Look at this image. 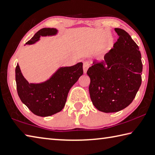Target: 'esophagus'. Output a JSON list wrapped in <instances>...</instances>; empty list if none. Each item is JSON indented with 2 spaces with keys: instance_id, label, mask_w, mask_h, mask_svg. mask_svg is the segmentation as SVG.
I'll list each match as a JSON object with an SVG mask.
<instances>
[{
  "instance_id": "obj_1",
  "label": "esophagus",
  "mask_w": 155,
  "mask_h": 155,
  "mask_svg": "<svg viewBox=\"0 0 155 155\" xmlns=\"http://www.w3.org/2000/svg\"><path fill=\"white\" fill-rule=\"evenodd\" d=\"M90 66V63L87 62V61H86V62H84L83 63V69H84V74H86L87 69H88Z\"/></svg>"
}]
</instances>
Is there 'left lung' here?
I'll list each match as a JSON object with an SVG mask.
<instances>
[{"label": "left lung", "mask_w": 155, "mask_h": 155, "mask_svg": "<svg viewBox=\"0 0 155 155\" xmlns=\"http://www.w3.org/2000/svg\"><path fill=\"white\" fill-rule=\"evenodd\" d=\"M119 36L104 61H94L87 74L89 92L94 106L100 111L115 113L130 105L142 83V63L138 46L129 34L115 28Z\"/></svg>", "instance_id": "obj_1"}]
</instances>
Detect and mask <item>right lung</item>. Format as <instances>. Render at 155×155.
<instances>
[{
    "label": "right lung",
    "instance_id": "obj_1",
    "mask_svg": "<svg viewBox=\"0 0 155 155\" xmlns=\"http://www.w3.org/2000/svg\"><path fill=\"white\" fill-rule=\"evenodd\" d=\"M55 28H42L37 31L25 45H34L41 36L57 35ZM83 74V63L71 67H61L41 83H29L23 77L17 63L15 69L17 90L22 103L31 111L40 117H48L61 111L65 107L71 87Z\"/></svg>",
    "mask_w": 155,
    "mask_h": 155
}]
</instances>
